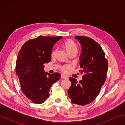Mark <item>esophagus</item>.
Returning <instances> with one entry per match:
<instances>
[{
	"label": "esophagus",
	"mask_w": 125,
	"mask_h": 125,
	"mask_svg": "<svg viewBox=\"0 0 125 125\" xmlns=\"http://www.w3.org/2000/svg\"><path fill=\"white\" fill-rule=\"evenodd\" d=\"M61 78H63V79H65V78H67V76L64 75H63V74H61Z\"/></svg>",
	"instance_id": "1"
}]
</instances>
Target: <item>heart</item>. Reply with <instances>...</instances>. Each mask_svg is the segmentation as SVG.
<instances>
[{
	"mask_svg": "<svg viewBox=\"0 0 125 125\" xmlns=\"http://www.w3.org/2000/svg\"><path fill=\"white\" fill-rule=\"evenodd\" d=\"M64 46L67 50V52L68 53H71L72 52H77L78 51V48L77 45H75L74 42L72 40H69L65 41L64 43ZM56 53V50H54L52 53V56H53ZM72 68V65L69 64H63L60 67V70L63 73H66L69 70Z\"/></svg>",
	"mask_w": 125,
	"mask_h": 125,
	"instance_id": "obj_1",
	"label": "heart"
}]
</instances>
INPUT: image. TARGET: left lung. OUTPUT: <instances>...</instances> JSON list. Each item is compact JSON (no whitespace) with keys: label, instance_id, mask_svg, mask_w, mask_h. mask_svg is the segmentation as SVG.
Listing matches in <instances>:
<instances>
[{"label":"left lung","instance_id":"8db88e82","mask_svg":"<svg viewBox=\"0 0 125 125\" xmlns=\"http://www.w3.org/2000/svg\"><path fill=\"white\" fill-rule=\"evenodd\" d=\"M75 39L81 45L79 64L82 69L79 72L84 75L78 83L75 78H69L71 86L68 92L72 103L84 106L92 102L99 95L106 78L108 62L102 48L95 40L81 36Z\"/></svg>","mask_w":125,"mask_h":125}]
</instances>
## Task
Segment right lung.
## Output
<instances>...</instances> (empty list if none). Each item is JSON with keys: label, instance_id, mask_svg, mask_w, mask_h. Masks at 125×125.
I'll list each match as a JSON object with an SVG mask.
<instances>
[{"label": "right lung", "instance_id": "obj_1", "mask_svg": "<svg viewBox=\"0 0 125 125\" xmlns=\"http://www.w3.org/2000/svg\"><path fill=\"white\" fill-rule=\"evenodd\" d=\"M62 37L40 36L27 41L19 52L16 74L22 93L33 103L45 102L49 97L52 84L61 77L57 72L45 73L44 64L51 61L52 48Z\"/></svg>", "mask_w": 125, "mask_h": 125}]
</instances>
